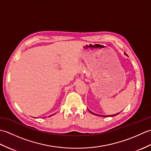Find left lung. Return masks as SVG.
Instances as JSON below:
<instances>
[{
  "label": "left lung",
  "mask_w": 151,
  "mask_h": 151,
  "mask_svg": "<svg viewBox=\"0 0 151 151\" xmlns=\"http://www.w3.org/2000/svg\"><path fill=\"white\" fill-rule=\"evenodd\" d=\"M90 111L91 114H95L94 113H93L92 111ZM119 114L117 113V114H114V115H108V116H109V117H113V116H115V115H117V114ZM95 115H97V114H95ZM102 117H107V116H103V115H102Z\"/></svg>",
  "instance_id": "8db88e82"
}]
</instances>
